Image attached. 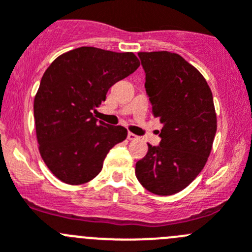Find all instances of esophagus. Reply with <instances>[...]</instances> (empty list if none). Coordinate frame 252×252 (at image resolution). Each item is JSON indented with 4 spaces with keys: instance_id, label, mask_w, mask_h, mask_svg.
<instances>
[{
    "instance_id": "esophagus-1",
    "label": "esophagus",
    "mask_w": 252,
    "mask_h": 252,
    "mask_svg": "<svg viewBox=\"0 0 252 252\" xmlns=\"http://www.w3.org/2000/svg\"><path fill=\"white\" fill-rule=\"evenodd\" d=\"M127 138H128V140H130V141H136V140H138V136H136L135 133H132V132H128Z\"/></svg>"
}]
</instances>
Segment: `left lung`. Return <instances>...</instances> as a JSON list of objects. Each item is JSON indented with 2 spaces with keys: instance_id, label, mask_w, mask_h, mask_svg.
<instances>
[{
  "instance_id": "left-lung-1",
  "label": "left lung",
  "mask_w": 252,
  "mask_h": 252,
  "mask_svg": "<svg viewBox=\"0 0 252 252\" xmlns=\"http://www.w3.org/2000/svg\"><path fill=\"white\" fill-rule=\"evenodd\" d=\"M146 73L152 115L163 125L159 146L136 163V177L148 191L183 190L207 163L217 132L213 94L199 70L171 52L138 53Z\"/></svg>"
}]
</instances>
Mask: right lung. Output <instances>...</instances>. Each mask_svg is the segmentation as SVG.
Instances as JSON below:
<instances>
[{
    "mask_svg": "<svg viewBox=\"0 0 252 252\" xmlns=\"http://www.w3.org/2000/svg\"><path fill=\"white\" fill-rule=\"evenodd\" d=\"M138 66L133 53L95 47L69 50L48 66L33 104L35 135L44 163L62 182L94 179L109 151L126 140V128L97 121L93 112Z\"/></svg>",
    "mask_w": 252,
    "mask_h": 252,
    "instance_id": "1",
    "label": "right lung"
}]
</instances>
